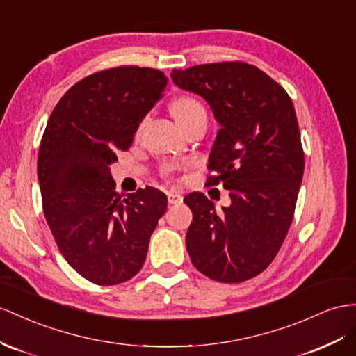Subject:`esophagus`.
I'll return each instance as SVG.
<instances>
[{
	"label": "esophagus",
	"mask_w": 356,
	"mask_h": 356,
	"mask_svg": "<svg viewBox=\"0 0 356 356\" xmlns=\"http://www.w3.org/2000/svg\"><path fill=\"white\" fill-rule=\"evenodd\" d=\"M167 198H168L170 204H180L181 202H184V197L179 195V194H175V193H168Z\"/></svg>",
	"instance_id": "1"
}]
</instances>
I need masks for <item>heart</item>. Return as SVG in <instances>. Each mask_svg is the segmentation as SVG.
<instances>
[{
    "mask_svg": "<svg viewBox=\"0 0 356 356\" xmlns=\"http://www.w3.org/2000/svg\"><path fill=\"white\" fill-rule=\"evenodd\" d=\"M200 111H204V108L198 102V100L193 97H180L175 100L171 105V113L180 126L188 123L191 118Z\"/></svg>",
    "mask_w": 356,
    "mask_h": 356,
    "instance_id": "heart-1",
    "label": "heart"
}]
</instances>
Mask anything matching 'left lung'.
<instances>
[{
  "label": "left lung",
  "mask_w": 356,
  "mask_h": 356,
  "mask_svg": "<svg viewBox=\"0 0 356 356\" xmlns=\"http://www.w3.org/2000/svg\"><path fill=\"white\" fill-rule=\"evenodd\" d=\"M171 79L212 108L221 129L207 184L224 181L232 200L218 215L202 193L185 197L193 211L186 232L191 261L215 281H247L275 259L293 220L304 175L293 104L265 72L241 61L172 69Z\"/></svg>",
  "instance_id": "1"
}]
</instances>
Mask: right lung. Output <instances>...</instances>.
<instances>
[{"label": "right lung", "mask_w": 356, "mask_h": 356, "mask_svg": "<svg viewBox=\"0 0 356 356\" xmlns=\"http://www.w3.org/2000/svg\"><path fill=\"white\" fill-rule=\"evenodd\" d=\"M165 87L167 76L150 67L96 72L66 91L44 129L43 213L63 257L95 284H120L140 272L167 211V195L152 186L122 198L109 171Z\"/></svg>", "instance_id": "right-lung-1"}]
</instances>
